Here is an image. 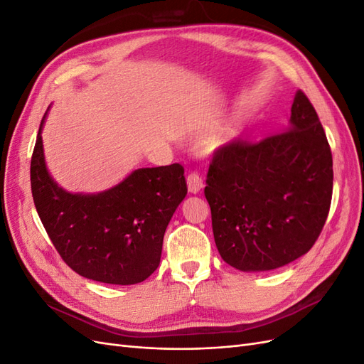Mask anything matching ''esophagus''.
<instances>
[{
    "label": "esophagus",
    "instance_id": "obj_1",
    "mask_svg": "<svg viewBox=\"0 0 364 364\" xmlns=\"http://www.w3.org/2000/svg\"><path fill=\"white\" fill-rule=\"evenodd\" d=\"M186 185H188V191L191 194H197L203 188V181L197 173H190L188 178H186Z\"/></svg>",
    "mask_w": 364,
    "mask_h": 364
}]
</instances>
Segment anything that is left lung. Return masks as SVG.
Listing matches in <instances>:
<instances>
[{"label":"left lung","instance_id":"obj_1","mask_svg":"<svg viewBox=\"0 0 364 364\" xmlns=\"http://www.w3.org/2000/svg\"><path fill=\"white\" fill-rule=\"evenodd\" d=\"M205 197L220 257L241 272L282 267L313 247L331 205L333 155L302 91L287 130L214 153Z\"/></svg>","mask_w":364,"mask_h":364}]
</instances>
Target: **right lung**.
<instances>
[{
    "label": "right lung",
    "mask_w": 364,
    "mask_h": 364,
    "mask_svg": "<svg viewBox=\"0 0 364 364\" xmlns=\"http://www.w3.org/2000/svg\"><path fill=\"white\" fill-rule=\"evenodd\" d=\"M41 121L30 165L41 222L62 259L80 277L115 285L147 279L161 261L165 229L186 196L183 167L138 168L102 193L63 190L48 173Z\"/></svg>",
    "instance_id": "obj_1"
}]
</instances>
